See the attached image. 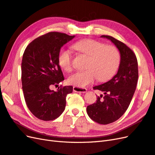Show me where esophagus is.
I'll return each instance as SVG.
<instances>
[{
    "instance_id": "34e87169",
    "label": "esophagus",
    "mask_w": 155,
    "mask_h": 155,
    "mask_svg": "<svg viewBox=\"0 0 155 155\" xmlns=\"http://www.w3.org/2000/svg\"><path fill=\"white\" fill-rule=\"evenodd\" d=\"M73 90L74 92H81V93H85L87 92V88H81L79 87H74Z\"/></svg>"
}]
</instances>
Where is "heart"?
<instances>
[{
    "label": "heart",
    "instance_id": "1",
    "mask_svg": "<svg viewBox=\"0 0 155 155\" xmlns=\"http://www.w3.org/2000/svg\"><path fill=\"white\" fill-rule=\"evenodd\" d=\"M73 48L88 57L85 70L78 71L70 76V83L85 87L94 81H105L116 74L120 63V53L116 46L105 45L99 41L86 39L76 42ZM59 66L66 72L73 68L72 56L68 50H62L58 57Z\"/></svg>",
    "mask_w": 155,
    "mask_h": 155
}]
</instances>
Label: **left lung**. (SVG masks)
Masks as SVG:
<instances>
[{"instance_id": "obj_1", "label": "left lung", "mask_w": 155, "mask_h": 155, "mask_svg": "<svg viewBox=\"0 0 155 155\" xmlns=\"http://www.w3.org/2000/svg\"><path fill=\"white\" fill-rule=\"evenodd\" d=\"M101 37L110 40L120 53L118 72L109 81L94 87L104 92L96 102L87 106L88 116L96 122L106 125L118 120L128 109L138 79L137 59L133 50L122 42L109 35Z\"/></svg>"}]
</instances>
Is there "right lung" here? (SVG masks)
<instances>
[{"mask_svg":"<svg viewBox=\"0 0 155 155\" xmlns=\"http://www.w3.org/2000/svg\"><path fill=\"white\" fill-rule=\"evenodd\" d=\"M59 32H49L37 37L27 46L21 64V81L26 104L31 113L44 121L53 120L61 114L66 97L72 86L51 90L64 80L58 62L61 48L74 38Z\"/></svg>","mask_w":155,"mask_h":155,"instance_id":"right-lung-1","label":"right lung"}]
</instances>
